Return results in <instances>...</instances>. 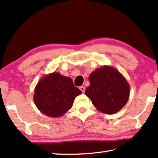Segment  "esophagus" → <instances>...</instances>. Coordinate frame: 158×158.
<instances>
[{"instance_id": "34e87169", "label": "esophagus", "mask_w": 158, "mask_h": 158, "mask_svg": "<svg viewBox=\"0 0 158 158\" xmlns=\"http://www.w3.org/2000/svg\"><path fill=\"white\" fill-rule=\"evenodd\" d=\"M79 89L81 90L82 93H84L85 92V87L84 86H80L79 87Z\"/></svg>"}]
</instances>
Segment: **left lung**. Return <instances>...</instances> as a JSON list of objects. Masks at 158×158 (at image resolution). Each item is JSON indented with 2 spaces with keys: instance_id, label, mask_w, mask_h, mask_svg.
Here are the masks:
<instances>
[{
  "instance_id": "obj_1",
  "label": "left lung",
  "mask_w": 158,
  "mask_h": 158,
  "mask_svg": "<svg viewBox=\"0 0 158 158\" xmlns=\"http://www.w3.org/2000/svg\"><path fill=\"white\" fill-rule=\"evenodd\" d=\"M90 85L85 94L102 113H117L127 103L130 85L126 79L113 67L104 65L93 71L89 77Z\"/></svg>"
}]
</instances>
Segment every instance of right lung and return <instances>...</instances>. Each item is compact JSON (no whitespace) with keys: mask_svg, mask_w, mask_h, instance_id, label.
<instances>
[{"mask_svg":"<svg viewBox=\"0 0 158 158\" xmlns=\"http://www.w3.org/2000/svg\"><path fill=\"white\" fill-rule=\"evenodd\" d=\"M81 93L74 86L70 77L53 73L43 77L37 83L33 100L42 114L58 118L72 108L74 99Z\"/></svg>","mask_w":158,"mask_h":158,"instance_id":"1","label":"right lung"}]
</instances>
